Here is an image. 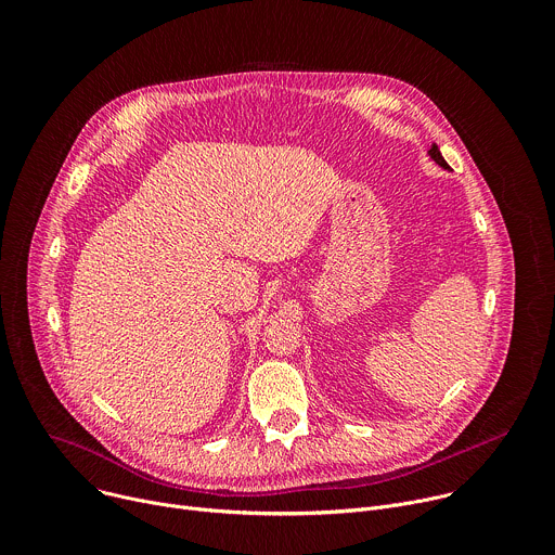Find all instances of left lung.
Listing matches in <instances>:
<instances>
[{"label":"left lung","mask_w":555,"mask_h":555,"mask_svg":"<svg viewBox=\"0 0 555 555\" xmlns=\"http://www.w3.org/2000/svg\"><path fill=\"white\" fill-rule=\"evenodd\" d=\"M428 157L439 166V168H444V170H451V166L447 164V159L441 157V153H439V149H437V144H433L430 146V151H428Z\"/></svg>","instance_id":"obj_1"}]
</instances>
